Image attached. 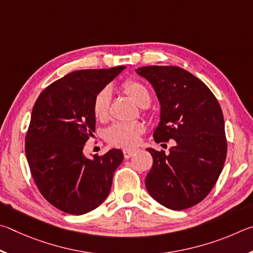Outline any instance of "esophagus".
Returning a JSON list of instances; mask_svg holds the SVG:
<instances>
[{"label":"esophagus","mask_w":253,"mask_h":253,"mask_svg":"<svg viewBox=\"0 0 253 253\" xmlns=\"http://www.w3.org/2000/svg\"><path fill=\"white\" fill-rule=\"evenodd\" d=\"M136 152L135 149H124L123 150V154H124V158L126 159H130L131 157H133Z\"/></svg>","instance_id":"34e87169"}]
</instances>
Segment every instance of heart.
Segmentation results:
<instances>
[{"label":"heart","mask_w":253,"mask_h":253,"mask_svg":"<svg viewBox=\"0 0 253 253\" xmlns=\"http://www.w3.org/2000/svg\"><path fill=\"white\" fill-rule=\"evenodd\" d=\"M122 90L126 95H129L136 104L140 106L148 105L150 103V92L143 83L135 80H127L122 83ZM111 101V91L108 87L102 88L95 94L93 99L92 110L93 114L97 120H104L108 118L109 106ZM144 130L143 126L139 122H119L113 124L106 130V140L109 143L117 147L129 148L138 142L140 134Z\"/></svg>","instance_id":"1"}]
</instances>
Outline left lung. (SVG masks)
Returning <instances> with one entry per match:
<instances>
[{"label":"left lung","instance_id":"1","mask_svg":"<svg viewBox=\"0 0 253 253\" xmlns=\"http://www.w3.org/2000/svg\"><path fill=\"white\" fill-rule=\"evenodd\" d=\"M135 72L151 83L160 102L154 140L176 143L169 154L147 149L153 165L145 187L168 209H188L209 194L223 169L227 140L222 110L210 88L182 68L151 65Z\"/></svg>","mask_w":253,"mask_h":253}]
</instances>
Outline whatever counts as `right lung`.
<instances>
[{
  "mask_svg": "<svg viewBox=\"0 0 253 253\" xmlns=\"http://www.w3.org/2000/svg\"><path fill=\"white\" fill-rule=\"evenodd\" d=\"M124 69L74 71L44 88L35 101L26 159L42 196L66 213L81 215L99 207L123 161L119 149L88 159L83 148L95 131L93 99Z\"/></svg>",
  "mask_w": 253,
  "mask_h": 253,
  "instance_id": "1",
  "label": "right lung"
}]
</instances>
